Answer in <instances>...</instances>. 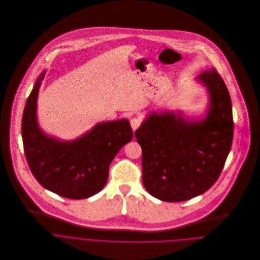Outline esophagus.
<instances>
[{"label": "esophagus", "instance_id": "34e87169", "mask_svg": "<svg viewBox=\"0 0 260 260\" xmlns=\"http://www.w3.org/2000/svg\"><path fill=\"white\" fill-rule=\"evenodd\" d=\"M142 124V120L138 117H134L131 119V125H132V128L133 131H136L137 128L140 127V125Z\"/></svg>", "mask_w": 260, "mask_h": 260}]
</instances>
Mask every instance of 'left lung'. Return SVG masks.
I'll return each mask as SVG.
<instances>
[{
  "label": "left lung",
  "mask_w": 260,
  "mask_h": 260,
  "mask_svg": "<svg viewBox=\"0 0 260 260\" xmlns=\"http://www.w3.org/2000/svg\"><path fill=\"white\" fill-rule=\"evenodd\" d=\"M197 78L210 96L204 119L152 113L135 133L142 147L143 184L162 201L181 202L205 193L220 176L232 147V102L223 79L214 68Z\"/></svg>",
  "instance_id": "left-lung-1"
}]
</instances>
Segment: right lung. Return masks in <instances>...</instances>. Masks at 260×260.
Segmentation results:
<instances>
[{"label": "right lung", "instance_id": "right-lung-1", "mask_svg": "<svg viewBox=\"0 0 260 260\" xmlns=\"http://www.w3.org/2000/svg\"><path fill=\"white\" fill-rule=\"evenodd\" d=\"M43 72L27 98L22 115V141L28 166L47 190L69 199L89 198L107 183L109 165L133 139L127 119L98 123L73 142L46 136L37 122V99Z\"/></svg>", "mask_w": 260, "mask_h": 260}]
</instances>
